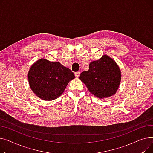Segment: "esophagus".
<instances>
[{
	"instance_id": "34e87169",
	"label": "esophagus",
	"mask_w": 153,
	"mask_h": 153,
	"mask_svg": "<svg viewBox=\"0 0 153 153\" xmlns=\"http://www.w3.org/2000/svg\"><path fill=\"white\" fill-rule=\"evenodd\" d=\"M80 74H81V72H75V76L76 77H79L80 76Z\"/></svg>"
}]
</instances>
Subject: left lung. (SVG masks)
I'll return each mask as SVG.
<instances>
[{
	"label": "left lung",
	"mask_w": 153,
	"mask_h": 153,
	"mask_svg": "<svg viewBox=\"0 0 153 153\" xmlns=\"http://www.w3.org/2000/svg\"><path fill=\"white\" fill-rule=\"evenodd\" d=\"M88 90L99 98H106L115 94L121 80V72L117 63L107 55L90 63L89 69L79 77Z\"/></svg>",
	"instance_id": "1"
}]
</instances>
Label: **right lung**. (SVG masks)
<instances>
[{"label":"right lung","instance_id":"add662e5","mask_svg":"<svg viewBox=\"0 0 153 153\" xmlns=\"http://www.w3.org/2000/svg\"><path fill=\"white\" fill-rule=\"evenodd\" d=\"M75 77L69 68L59 62L41 59L28 72V82L33 92L44 100H54L63 93L68 84Z\"/></svg>","mask_w":153,"mask_h":153}]
</instances>
